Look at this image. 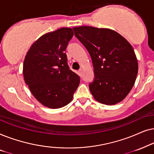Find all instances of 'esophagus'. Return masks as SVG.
Returning a JSON list of instances; mask_svg holds the SVG:
<instances>
[{
	"label": "esophagus",
	"instance_id": "34e87169",
	"mask_svg": "<svg viewBox=\"0 0 154 154\" xmlns=\"http://www.w3.org/2000/svg\"><path fill=\"white\" fill-rule=\"evenodd\" d=\"M82 73H83L82 69H79V70L78 71V74H79V75L80 76V77H82Z\"/></svg>",
	"mask_w": 154,
	"mask_h": 154
}]
</instances>
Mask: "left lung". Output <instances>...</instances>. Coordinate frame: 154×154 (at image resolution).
Wrapping results in <instances>:
<instances>
[{"label":"left lung","instance_id":"1","mask_svg":"<svg viewBox=\"0 0 154 154\" xmlns=\"http://www.w3.org/2000/svg\"><path fill=\"white\" fill-rule=\"evenodd\" d=\"M73 30L91 58L95 77L89 89L94 98L110 106L122 101L134 86L138 72L132 46L110 29L82 26Z\"/></svg>","mask_w":154,"mask_h":154}]
</instances>
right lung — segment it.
<instances>
[{
  "mask_svg": "<svg viewBox=\"0 0 154 154\" xmlns=\"http://www.w3.org/2000/svg\"><path fill=\"white\" fill-rule=\"evenodd\" d=\"M72 36V29L67 27L45 34L32 45L24 58L25 83L46 107L67 105L79 85V76L69 69L65 53Z\"/></svg>",
  "mask_w": 154,
  "mask_h": 154,
  "instance_id": "right-lung-1",
  "label": "right lung"
}]
</instances>
